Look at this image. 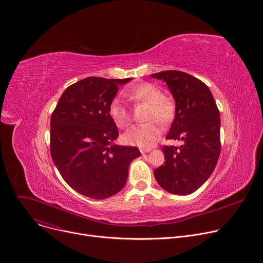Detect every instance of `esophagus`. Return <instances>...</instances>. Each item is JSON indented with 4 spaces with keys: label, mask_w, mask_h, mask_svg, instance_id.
Segmentation results:
<instances>
[{
    "label": "esophagus",
    "mask_w": 263,
    "mask_h": 263,
    "mask_svg": "<svg viewBox=\"0 0 263 263\" xmlns=\"http://www.w3.org/2000/svg\"><path fill=\"white\" fill-rule=\"evenodd\" d=\"M139 150H141V152H142L143 154H144V153H148V152H150V151H151V149H150V148H141Z\"/></svg>",
    "instance_id": "esophagus-1"
}]
</instances>
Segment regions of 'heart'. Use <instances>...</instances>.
Wrapping results in <instances>:
<instances>
[{"label":"heart","instance_id":"heart-1","mask_svg":"<svg viewBox=\"0 0 263 263\" xmlns=\"http://www.w3.org/2000/svg\"><path fill=\"white\" fill-rule=\"evenodd\" d=\"M122 95L135 103H148L149 108L146 119L150 120L145 125L130 128L122 134V141L130 146L141 148L152 147L159 141L162 134L161 126L157 121L159 120L162 124H168L173 119L176 113L174 102L169 97L164 96L159 86L150 82L132 86L122 92ZM109 115L114 124L121 129L127 128L131 122V112L117 97L110 102ZM154 119L158 120L154 121Z\"/></svg>","mask_w":263,"mask_h":263}]
</instances>
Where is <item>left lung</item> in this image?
Returning a JSON list of instances; mask_svg holds the SVG:
<instances>
[{"label":"left lung","mask_w":263,"mask_h":263,"mask_svg":"<svg viewBox=\"0 0 263 263\" xmlns=\"http://www.w3.org/2000/svg\"><path fill=\"white\" fill-rule=\"evenodd\" d=\"M151 77L164 80L176 100V116L167 139L180 147L164 146L165 162L154 170L159 185L173 195H190L212 176L220 143V113L208 86L181 71H164Z\"/></svg>","instance_id":"obj_1"}]
</instances>
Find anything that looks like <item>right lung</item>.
Instances as JSON below:
<instances>
[{
    "instance_id": "right-lung-1",
    "label": "right lung",
    "mask_w": 263,
    "mask_h": 263,
    "mask_svg": "<svg viewBox=\"0 0 263 263\" xmlns=\"http://www.w3.org/2000/svg\"><path fill=\"white\" fill-rule=\"evenodd\" d=\"M126 79L87 77L61 95L50 117V155L63 180L78 194L107 199L124 188L136 147L115 145L118 129L110 102Z\"/></svg>"
}]
</instances>
